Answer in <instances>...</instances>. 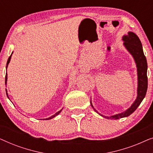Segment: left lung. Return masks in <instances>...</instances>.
Returning a JSON list of instances; mask_svg holds the SVG:
<instances>
[{"mask_svg":"<svg viewBox=\"0 0 153 153\" xmlns=\"http://www.w3.org/2000/svg\"><path fill=\"white\" fill-rule=\"evenodd\" d=\"M123 40L125 42L124 45L126 49L128 50L132 56L134 58V60L137 63V72H138V90H137V98L134 102L130 108L125 111L121 113V114L114 115L111 117L104 116L103 115L99 114L95 108H93V105L91 106L94 108L96 112L98 113L100 116H103L104 118L107 119H117L124 118V117L129 116L131 115L140 105L141 102L143 101V98L145 97L146 92L148 89V76H147V60L143 53V47L141 41L135 33L132 32H129L128 35H124L123 37Z\"/></svg>","mask_w":153,"mask_h":153,"instance_id":"8db88e82","label":"left lung"}]
</instances>
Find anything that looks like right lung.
<instances>
[{
  "label": "right lung",
  "instance_id": "right-lung-1",
  "mask_svg": "<svg viewBox=\"0 0 153 153\" xmlns=\"http://www.w3.org/2000/svg\"><path fill=\"white\" fill-rule=\"evenodd\" d=\"M10 59H11V56H10L9 57V58H8V60H7V66H6V68H7V65L9 64V62H10ZM7 72H6V74H5V84H6V81H7ZM6 94H7V90H6ZM62 111V109L60 110V111H58L57 113H56L55 114L53 115V116H51V117H49V118H46V120H50V119H51V118H54V117H56V116H57V115H58L60 113V111Z\"/></svg>",
  "mask_w": 153,
  "mask_h": 153
}]
</instances>
